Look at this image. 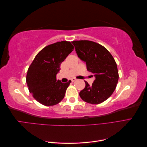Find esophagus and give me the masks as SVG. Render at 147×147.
<instances>
[{"label": "esophagus", "mask_w": 147, "mask_h": 147, "mask_svg": "<svg viewBox=\"0 0 147 147\" xmlns=\"http://www.w3.org/2000/svg\"><path fill=\"white\" fill-rule=\"evenodd\" d=\"M75 80H77V79L75 78H72V80H71V81H72V82H74L75 81Z\"/></svg>", "instance_id": "obj_1"}]
</instances>
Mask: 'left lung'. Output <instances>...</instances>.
<instances>
[{
  "label": "left lung",
  "mask_w": 147,
  "mask_h": 147,
  "mask_svg": "<svg viewBox=\"0 0 147 147\" xmlns=\"http://www.w3.org/2000/svg\"><path fill=\"white\" fill-rule=\"evenodd\" d=\"M78 57L85 62L87 70L95 80L92 85L80 92L82 99L89 104L102 103L113 94L118 81L117 65L110 53L99 43L89 40L73 41Z\"/></svg>",
  "instance_id": "obj_1"
}]
</instances>
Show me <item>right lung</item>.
<instances>
[{
    "instance_id": "obj_1",
    "label": "right lung",
    "mask_w": 147,
    "mask_h": 147,
    "mask_svg": "<svg viewBox=\"0 0 147 147\" xmlns=\"http://www.w3.org/2000/svg\"><path fill=\"white\" fill-rule=\"evenodd\" d=\"M70 42H56L43 48L28 69L26 83L29 92L40 103L51 106L63 99L71 81L63 83L56 80L61 64L74 50Z\"/></svg>"
}]
</instances>
